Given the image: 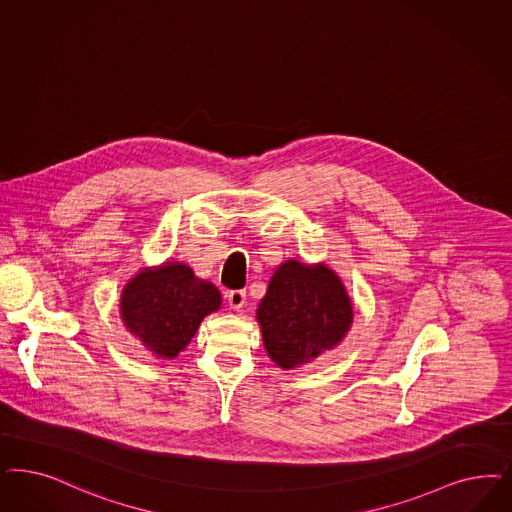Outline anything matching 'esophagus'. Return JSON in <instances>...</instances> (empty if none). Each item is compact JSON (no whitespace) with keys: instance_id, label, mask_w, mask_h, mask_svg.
Instances as JSON below:
<instances>
[{"instance_id":"esophagus-1","label":"esophagus","mask_w":512,"mask_h":512,"mask_svg":"<svg viewBox=\"0 0 512 512\" xmlns=\"http://www.w3.org/2000/svg\"><path fill=\"white\" fill-rule=\"evenodd\" d=\"M245 301H247L245 290H231V292H228V303H230V309H233V311L243 309Z\"/></svg>"}]
</instances>
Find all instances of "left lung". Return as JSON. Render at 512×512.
Returning a JSON list of instances; mask_svg holds the SVG:
<instances>
[{"instance_id":"1","label":"left lung","mask_w":512,"mask_h":512,"mask_svg":"<svg viewBox=\"0 0 512 512\" xmlns=\"http://www.w3.org/2000/svg\"><path fill=\"white\" fill-rule=\"evenodd\" d=\"M256 318L269 358L282 369H296L339 345L354 311L330 267L286 260L273 273Z\"/></svg>"}]
</instances>
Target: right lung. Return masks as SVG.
I'll return each mask as SVG.
<instances>
[{
    "mask_svg": "<svg viewBox=\"0 0 512 512\" xmlns=\"http://www.w3.org/2000/svg\"><path fill=\"white\" fill-rule=\"evenodd\" d=\"M222 296L215 284L201 281L192 267L165 262L141 269L120 294V316L143 347L173 360L196 335L201 320L215 313Z\"/></svg>",
    "mask_w": 512,
    "mask_h": 512,
    "instance_id": "add662e5",
    "label": "right lung"
}]
</instances>
